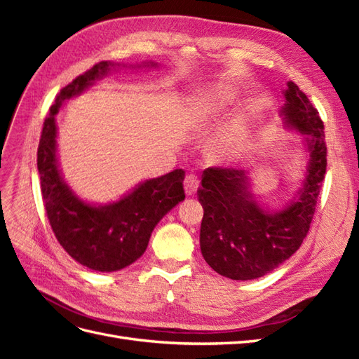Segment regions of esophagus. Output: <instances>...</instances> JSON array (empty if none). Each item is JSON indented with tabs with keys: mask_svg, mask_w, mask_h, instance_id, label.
I'll return each mask as SVG.
<instances>
[{
	"mask_svg": "<svg viewBox=\"0 0 359 359\" xmlns=\"http://www.w3.org/2000/svg\"><path fill=\"white\" fill-rule=\"evenodd\" d=\"M198 186H199L198 178L194 177V175H191V173L186 177V180H184V190H186V193L189 194V196H193V194L196 193Z\"/></svg>",
	"mask_w": 359,
	"mask_h": 359,
	"instance_id": "esophagus-1",
	"label": "esophagus"
}]
</instances>
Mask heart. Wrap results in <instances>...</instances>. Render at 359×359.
I'll return each instance as SVG.
<instances>
[{
	"label": "heart",
	"mask_w": 359,
	"mask_h": 359,
	"mask_svg": "<svg viewBox=\"0 0 359 359\" xmlns=\"http://www.w3.org/2000/svg\"><path fill=\"white\" fill-rule=\"evenodd\" d=\"M235 102V93L217 86L201 94L193 106L191 123L198 128L215 126ZM252 145L250 128L243 118H231L219 130L210 147L208 157L215 165H231L241 158Z\"/></svg>",
	"instance_id": "1"
}]
</instances>
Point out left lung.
Here are the masks:
<instances>
[{"instance_id":"8db88e82","label":"left lung","mask_w":359,"mask_h":359,"mask_svg":"<svg viewBox=\"0 0 359 359\" xmlns=\"http://www.w3.org/2000/svg\"><path fill=\"white\" fill-rule=\"evenodd\" d=\"M280 116L286 130L302 135L306 170L301 187L277 211L253 196L252 170H203L198 199L203 208L201 252L215 273L232 280H255L278 268L297 252L313 219L327 172L322 119L297 83L286 82Z\"/></svg>"}]
</instances>
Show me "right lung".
Instances as JSON below:
<instances>
[{
  "instance_id": "add662e5",
  "label": "right lung",
  "mask_w": 359,
  "mask_h": 359,
  "mask_svg": "<svg viewBox=\"0 0 359 359\" xmlns=\"http://www.w3.org/2000/svg\"><path fill=\"white\" fill-rule=\"evenodd\" d=\"M121 67L127 66L102 61L62 88L43 124L37 151L41 196L53 233L76 262L100 273L119 271L142 256L157 223L186 198L182 189L186 172L182 169L139 182L118 201L107 203L81 199L64 181L57 145L55 116L60 107ZM142 67L157 69L158 64L145 61L130 66Z\"/></svg>"
}]
</instances>
